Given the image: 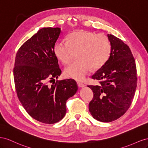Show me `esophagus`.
I'll return each mask as SVG.
<instances>
[{
	"label": "esophagus",
	"instance_id": "34e87169",
	"mask_svg": "<svg viewBox=\"0 0 148 148\" xmlns=\"http://www.w3.org/2000/svg\"><path fill=\"white\" fill-rule=\"evenodd\" d=\"M77 86L79 87H84V86H85V85H84V84H82L81 82H77Z\"/></svg>",
	"mask_w": 148,
	"mask_h": 148
}]
</instances>
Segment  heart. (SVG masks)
<instances>
[{
	"label": "heart",
	"instance_id": "obj_1",
	"mask_svg": "<svg viewBox=\"0 0 148 148\" xmlns=\"http://www.w3.org/2000/svg\"><path fill=\"white\" fill-rule=\"evenodd\" d=\"M112 46L108 38L94 32L78 30L66 36V42L59 41L53 47L54 56L62 64H69L73 51H77L78 60L64 70L66 77L82 81L91 67L100 69L110 56Z\"/></svg>",
	"mask_w": 148,
	"mask_h": 148
}]
</instances>
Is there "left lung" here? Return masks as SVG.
<instances>
[{"label": "left lung", "mask_w": 148, "mask_h": 148, "mask_svg": "<svg viewBox=\"0 0 148 148\" xmlns=\"http://www.w3.org/2000/svg\"><path fill=\"white\" fill-rule=\"evenodd\" d=\"M112 49L107 62L92 76L99 86H88L94 92L89 112L95 120L111 122L128 110L137 86L136 66L129 46L108 34Z\"/></svg>", "instance_id": "left-lung-1"}]
</instances>
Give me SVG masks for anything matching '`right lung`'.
Instances as JSON below:
<instances>
[{
	"instance_id": "add662e5",
	"label": "right lung",
	"mask_w": 148,
	"mask_h": 148,
	"mask_svg": "<svg viewBox=\"0 0 148 148\" xmlns=\"http://www.w3.org/2000/svg\"><path fill=\"white\" fill-rule=\"evenodd\" d=\"M60 28H43L21 46L16 54L14 78L18 98L33 119L46 124L61 120L67 100L77 90L74 79L48 81L61 74L53 47Z\"/></svg>"
}]
</instances>
